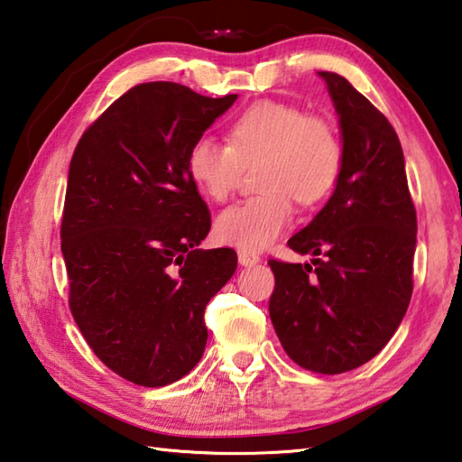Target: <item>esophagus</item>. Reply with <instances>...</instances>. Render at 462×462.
Masks as SVG:
<instances>
[{
    "mask_svg": "<svg viewBox=\"0 0 462 462\" xmlns=\"http://www.w3.org/2000/svg\"><path fill=\"white\" fill-rule=\"evenodd\" d=\"M238 263L242 266H254L260 263V256L254 253H248V250H238Z\"/></svg>",
    "mask_w": 462,
    "mask_h": 462,
    "instance_id": "esophagus-1",
    "label": "esophagus"
}]
</instances>
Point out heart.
<instances>
[{"label":"heart","instance_id":"heart-1","mask_svg":"<svg viewBox=\"0 0 462 462\" xmlns=\"http://www.w3.org/2000/svg\"><path fill=\"white\" fill-rule=\"evenodd\" d=\"M263 162L256 188L216 217L217 242L240 250H263L292 224L295 198L315 204L333 189L341 171L343 149L329 123L300 108L263 100L240 113L228 127V145L204 135L191 143L186 170L204 198L222 204L236 189L245 167Z\"/></svg>","mask_w":462,"mask_h":462}]
</instances>
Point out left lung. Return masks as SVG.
I'll return each instance as SVG.
<instances>
[{
	"label": "left lung",
	"instance_id": "left-lung-1",
	"mask_svg": "<svg viewBox=\"0 0 462 462\" xmlns=\"http://www.w3.org/2000/svg\"><path fill=\"white\" fill-rule=\"evenodd\" d=\"M339 116L343 162L331 198L289 248L305 264L268 260V313L292 362L343 374L396 333L412 297L416 209L390 121L335 72H319Z\"/></svg>",
	"mask_w": 462,
	"mask_h": 462
}]
</instances>
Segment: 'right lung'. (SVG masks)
Returning <instances> with one entry per match:
<instances>
[{
    "label": "right lung",
    "mask_w": 462,
    "mask_h": 462,
    "mask_svg": "<svg viewBox=\"0 0 462 462\" xmlns=\"http://www.w3.org/2000/svg\"><path fill=\"white\" fill-rule=\"evenodd\" d=\"M236 98L145 82L74 149L60 228L70 311L100 362L145 388L194 370L206 305L236 271L232 248H198L212 220L186 170L191 143Z\"/></svg>",
    "instance_id": "add662e5"
}]
</instances>
